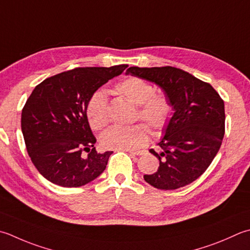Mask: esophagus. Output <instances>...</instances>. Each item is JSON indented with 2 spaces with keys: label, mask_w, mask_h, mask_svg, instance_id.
<instances>
[{
  "label": "esophagus",
  "mask_w": 250,
  "mask_h": 250,
  "mask_svg": "<svg viewBox=\"0 0 250 250\" xmlns=\"http://www.w3.org/2000/svg\"><path fill=\"white\" fill-rule=\"evenodd\" d=\"M126 151H129L130 154L135 155V156H142V155H144L146 153L145 149H141V150H126Z\"/></svg>",
  "instance_id": "obj_1"
}]
</instances>
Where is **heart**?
Wrapping results in <instances>:
<instances>
[{
    "mask_svg": "<svg viewBox=\"0 0 250 250\" xmlns=\"http://www.w3.org/2000/svg\"><path fill=\"white\" fill-rule=\"evenodd\" d=\"M118 94L136 106L135 120H141L154 132L167 125L172 114V105L165 94L156 93L149 82L138 77L126 78L116 85ZM86 119L93 130L100 131L109 122L107 97L103 91H96L87 102ZM149 141L148 131L142 125L129 128L112 126L101 136V144L107 149L133 150L143 147Z\"/></svg>",
    "mask_w": 250,
    "mask_h": 250,
    "instance_id": "b5f03b06",
    "label": "heart"
}]
</instances>
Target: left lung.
Segmentation results:
<instances>
[{"instance_id": "obj_1", "label": "left lung", "mask_w": 250, "mask_h": 250, "mask_svg": "<svg viewBox=\"0 0 250 250\" xmlns=\"http://www.w3.org/2000/svg\"><path fill=\"white\" fill-rule=\"evenodd\" d=\"M126 75L157 84L174 110L158 145V170L144 180L159 189H177L194 182L211 164L224 135V102L207 82L175 67H130Z\"/></svg>"}]
</instances>
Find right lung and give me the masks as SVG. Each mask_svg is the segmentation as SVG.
Wrapping results in <instances>:
<instances>
[{
	"label": "right lung",
	"mask_w": 250,
	"mask_h": 250,
	"mask_svg": "<svg viewBox=\"0 0 250 250\" xmlns=\"http://www.w3.org/2000/svg\"><path fill=\"white\" fill-rule=\"evenodd\" d=\"M128 65L75 68L38 84L21 111V131L32 164L50 182L79 188L105 170L112 151L97 153L86 105Z\"/></svg>",
	"instance_id": "obj_1"
}]
</instances>
